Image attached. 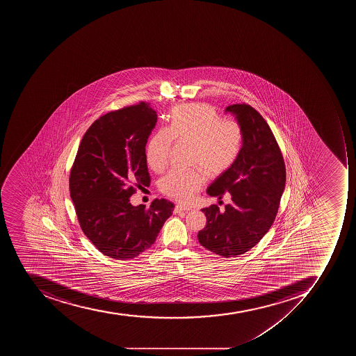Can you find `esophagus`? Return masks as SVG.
<instances>
[{
	"instance_id": "esophagus-1",
	"label": "esophagus",
	"mask_w": 356,
	"mask_h": 356,
	"mask_svg": "<svg viewBox=\"0 0 356 356\" xmlns=\"http://www.w3.org/2000/svg\"><path fill=\"white\" fill-rule=\"evenodd\" d=\"M191 207H187V206H182V204H177L176 207H175V213H180V211H188V210H191Z\"/></svg>"
}]
</instances>
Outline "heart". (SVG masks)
I'll return each mask as SVG.
<instances>
[{
	"instance_id": "b5f03b06",
	"label": "heart",
	"mask_w": 356,
	"mask_h": 356,
	"mask_svg": "<svg viewBox=\"0 0 356 356\" xmlns=\"http://www.w3.org/2000/svg\"><path fill=\"white\" fill-rule=\"evenodd\" d=\"M172 140L191 145V165L199 168L171 170L160 180V189L178 202H188L204 186L202 170L207 176H219L234 163L241 152L243 131L236 121L219 120L208 104L177 106L169 128L158 130L147 146V163L152 170L165 168Z\"/></svg>"
}]
</instances>
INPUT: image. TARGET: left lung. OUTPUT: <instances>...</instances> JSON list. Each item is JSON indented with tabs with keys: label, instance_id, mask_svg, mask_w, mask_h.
<instances>
[{
	"label": "left lung",
	"instance_id": "obj_1",
	"mask_svg": "<svg viewBox=\"0 0 356 356\" xmlns=\"http://www.w3.org/2000/svg\"><path fill=\"white\" fill-rule=\"evenodd\" d=\"M230 112L243 131L241 152L225 172L210 184L207 193L232 202L220 211L216 204L202 209L207 225L198 232L206 250L234 257L257 245L274 222L285 189L283 156L266 121L248 104H232Z\"/></svg>",
	"mask_w": 356,
	"mask_h": 356
}]
</instances>
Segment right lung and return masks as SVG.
Returning a JSON list of instances; mask_svg holds the SVG:
<instances>
[{"instance_id":"1","label":"right lung","mask_w":356,"mask_h":356,"mask_svg":"<svg viewBox=\"0 0 356 356\" xmlns=\"http://www.w3.org/2000/svg\"><path fill=\"white\" fill-rule=\"evenodd\" d=\"M146 102L109 112L82 138L70 174L79 224L104 256L127 261L152 247L174 204L154 199L134 206L135 187L150 185L146 145L157 124Z\"/></svg>"}]
</instances>
